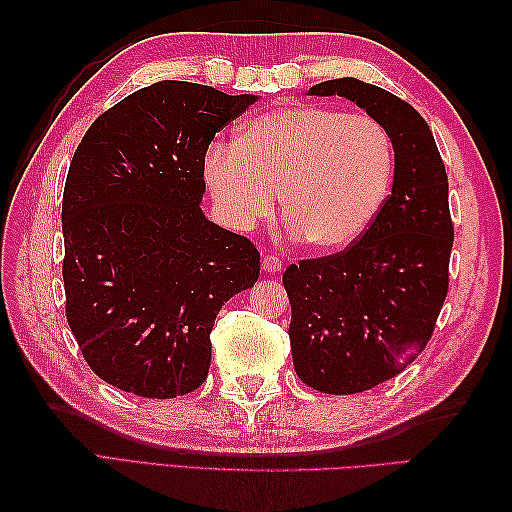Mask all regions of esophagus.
<instances>
[{"label":"esophagus","mask_w":512,"mask_h":512,"mask_svg":"<svg viewBox=\"0 0 512 512\" xmlns=\"http://www.w3.org/2000/svg\"><path fill=\"white\" fill-rule=\"evenodd\" d=\"M262 268L266 270L268 275H275V273H279L281 268H284V262H281V259L275 257V255H266V257L262 259Z\"/></svg>","instance_id":"obj_1"}]
</instances>
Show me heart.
<instances>
[{
	"label": "heart",
	"instance_id": "heart-1",
	"mask_svg": "<svg viewBox=\"0 0 512 512\" xmlns=\"http://www.w3.org/2000/svg\"><path fill=\"white\" fill-rule=\"evenodd\" d=\"M394 178V145L367 114L281 107L242 125L204 156V180L224 220L250 228L281 211L301 242L350 246L374 222Z\"/></svg>",
	"mask_w": 512,
	"mask_h": 512
}]
</instances>
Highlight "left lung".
<instances>
[{"label":"left lung","mask_w":512,"mask_h":512,"mask_svg":"<svg viewBox=\"0 0 512 512\" xmlns=\"http://www.w3.org/2000/svg\"><path fill=\"white\" fill-rule=\"evenodd\" d=\"M308 94L363 107L394 145V184L367 231L284 273L297 376L323 394H358L416 361L436 328L453 248L449 180L427 121L396 94L352 76Z\"/></svg>","instance_id":"obj_1"}]
</instances>
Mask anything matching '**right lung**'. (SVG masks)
Masks as SVG:
<instances>
[{
  "instance_id": "obj_1",
  "label": "right lung",
  "mask_w": 512,
  "mask_h": 512,
  "mask_svg": "<svg viewBox=\"0 0 512 512\" xmlns=\"http://www.w3.org/2000/svg\"><path fill=\"white\" fill-rule=\"evenodd\" d=\"M255 94L160 81L101 114L63 189L65 317L92 372L143 398L198 389L217 312L259 250L202 213L204 156Z\"/></svg>"
}]
</instances>
